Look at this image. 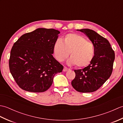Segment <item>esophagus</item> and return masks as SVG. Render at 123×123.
I'll return each instance as SVG.
<instances>
[{
	"label": "esophagus",
	"instance_id": "34e87169",
	"mask_svg": "<svg viewBox=\"0 0 123 123\" xmlns=\"http://www.w3.org/2000/svg\"><path fill=\"white\" fill-rule=\"evenodd\" d=\"M69 69L68 68H67L66 67H64V69H63V71H64V72H66V71H68Z\"/></svg>",
	"mask_w": 123,
	"mask_h": 123
}]
</instances>
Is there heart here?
Listing matches in <instances>:
<instances>
[{"mask_svg":"<svg viewBox=\"0 0 123 123\" xmlns=\"http://www.w3.org/2000/svg\"><path fill=\"white\" fill-rule=\"evenodd\" d=\"M53 52L55 57L60 62L66 60L70 52L71 57L68 60V64L84 67L88 66L92 61L95 49L93 44L83 36L69 33L64 36L63 41L59 38L55 41Z\"/></svg>","mask_w":123,"mask_h":123,"instance_id":"obj_1","label":"heart"}]
</instances>
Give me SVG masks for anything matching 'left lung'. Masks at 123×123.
<instances>
[{"mask_svg":"<svg viewBox=\"0 0 123 123\" xmlns=\"http://www.w3.org/2000/svg\"><path fill=\"white\" fill-rule=\"evenodd\" d=\"M83 33L95 46V53L91 63L83 69L74 70L75 77L71 85L80 92L95 91L107 80L113 71L115 53L109 41L90 29L77 30Z\"/></svg>","mask_w":123,"mask_h":123,"instance_id":"obj_1","label":"left lung"}]
</instances>
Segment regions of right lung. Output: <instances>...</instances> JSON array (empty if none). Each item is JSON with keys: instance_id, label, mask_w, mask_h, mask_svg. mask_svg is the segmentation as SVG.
Masks as SVG:
<instances>
[{"instance_id": "1", "label": "right lung", "mask_w": 123, "mask_h": 123, "mask_svg": "<svg viewBox=\"0 0 123 123\" xmlns=\"http://www.w3.org/2000/svg\"><path fill=\"white\" fill-rule=\"evenodd\" d=\"M60 31L39 28L20 36L14 44L9 61L10 72L19 87L33 92H42L51 87L54 75L63 67L53 54Z\"/></svg>"}]
</instances>
